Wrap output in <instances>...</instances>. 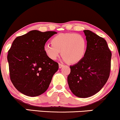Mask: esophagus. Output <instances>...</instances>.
<instances>
[{"mask_svg": "<svg viewBox=\"0 0 120 120\" xmlns=\"http://www.w3.org/2000/svg\"><path fill=\"white\" fill-rule=\"evenodd\" d=\"M64 66V65H63V64H60V63H59V68H63Z\"/></svg>", "mask_w": 120, "mask_h": 120, "instance_id": "esophagus-1", "label": "esophagus"}]
</instances>
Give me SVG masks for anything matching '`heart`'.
<instances>
[{
    "instance_id": "b5f03b06",
    "label": "heart",
    "mask_w": 120,
    "mask_h": 120,
    "mask_svg": "<svg viewBox=\"0 0 120 120\" xmlns=\"http://www.w3.org/2000/svg\"><path fill=\"white\" fill-rule=\"evenodd\" d=\"M51 43L44 45L43 50L48 58L52 60L57 59L61 52L64 61L76 64L82 60L87 51L86 39L79 34L61 33L54 36Z\"/></svg>"
}]
</instances>
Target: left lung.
<instances>
[{"instance_id":"left-lung-1","label":"left lung","mask_w":120,"mask_h":120,"mask_svg":"<svg viewBox=\"0 0 120 120\" xmlns=\"http://www.w3.org/2000/svg\"><path fill=\"white\" fill-rule=\"evenodd\" d=\"M87 51L82 60L70 66L68 77L70 89L75 96L86 98L98 92L110 76L111 52L107 42L89 30H84Z\"/></svg>"}]
</instances>
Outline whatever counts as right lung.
Masks as SVG:
<instances>
[{
	"label": "right lung",
	"instance_id": "add662e5",
	"mask_svg": "<svg viewBox=\"0 0 120 120\" xmlns=\"http://www.w3.org/2000/svg\"><path fill=\"white\" fill-rule=\"evenodd\" d=\"M55 31L31 30L16 37L8 51L10 78L21 93L28 96L41 95L49 87L59 64L48 58L43 50Z\"/></svg>",
	"mask_w": 120,
	"mask_h": 120
}]
</instances>
